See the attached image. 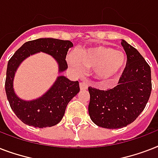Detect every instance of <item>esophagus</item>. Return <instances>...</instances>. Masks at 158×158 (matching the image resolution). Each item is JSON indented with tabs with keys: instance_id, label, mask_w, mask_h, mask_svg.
Listing matches in <instances>:
<instances>
[{
	"instance_id": "1",
	"label": "esophagus",
	"mask_w": 158,
	"mask_h": 158,
	"mask_svg": "<svg viewBox=\"0 0 158 158\" xmlns=\"http://www.w3.org/2000/svg\"><path fill=\"white\" fill-rule=\"evenodd\" d=\"M79 88L81 90H85V89H88L89 88V84L86 81H82L81 83H79Z\"/></svg>"
}]
</instances>
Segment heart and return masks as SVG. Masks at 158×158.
<instances>
[{
	"mask_svg": "<svg viewBox=\"0 0 158 158\" xmlns=\"http://www.w3.org/2000/svg\"><path fill=\"white\" fill-rule=\"evenodd\" d=\"M67 60L77 73H81L84 66L93 69L97 79L106 82L121 74L127 63V57L121 51L98 46L82 49L76 55H69Z\"/></svg>",
	"mask_w": 158,
	"mask_h": 158,
	"instance_id": "1",
	"label": "heart"
}]
</instances>
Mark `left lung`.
<instances>
[{
    "mask_svg": "<svg viewBox=\"0 0 158 158\" xmlns=\"http://www.w3.org/2000/svg\"><path fill=\"white\" fill-rule=\"evenodd\" d=\"M121 41L127 64L119 84L107 91L89 88V116L99 127L120 129L131 124L143 110L152 91L150 66L135 48Z\"/></svg>",
    "mask_w": 158,
    "mask_h": 158,
    "instance_id": "obj_1",
    "label": "left lung"
}]
</instances>
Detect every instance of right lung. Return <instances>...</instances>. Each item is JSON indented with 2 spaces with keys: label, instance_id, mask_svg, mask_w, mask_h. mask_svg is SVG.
Listing matches in <instances>:
<instances>
[{
  "label": "right lung",
  "instance_id": "add662e5",
  "mask_svg": "<svg viewBox=\"0 0 158 158\" xmlns=\"http://www.w3.org/2000/svg\"><path fill=\"white\" fill-rule=\"evenodd\" d=\"M73 47L68 40L56 38H38L21 46L7 64L6 93L11 109L24 124L33 127L46 128L57 125L62 120L67 105L79 92V82L71 81L64 75L57 76L45 94L32 100L20 98L14 89V79L21 63L30 56L43 52L56 61L58 74L68 68L65 61L67 52Z\"/></svg>",
  "mask_w": 158,
  "mask_h": 158
}]
</instances>
